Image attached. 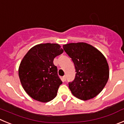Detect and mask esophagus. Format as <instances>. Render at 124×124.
Here are the masks:
<instances>
[{
  "instance_id": "esophagus-1",
  "label": "esophagus",
  "mask_w": 124,
  "mask_h": 124,
  "mask_svg": "<svg viewBox=\"0 0 124 124\" xmlns=\"http://www.w3.org/2000/svg\"><path fill=\"white\" fill-rule=\"evenodd\" d=\"M62 80H63V81H66V76H63V77H62Z\"/></svg>"
}]
</instances>
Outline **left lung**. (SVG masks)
<instances>
[{"label": "left lung", "mask_w": 124, "mask_h": 124, "mask_svg": "<svg viewBox=\"0 0 124 124\" xmlns=\"http://www.w3.org/2000/svg\"><path fill=\"white\" fill-rule=\"evenodd\" d=\"M63 48L76 70L75 79L69 83L72 94L82 100L94 98L103 89L109 78V66L105 57L86 43L66 44Z\"/></svg>", "instance_id": "1"}]
</instances>
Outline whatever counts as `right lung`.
<instances>
[{
    "instance_id": "obj_1",
    "label": "right lung",
    "mask_w": 124,
    "mask_h": 124,
    "mask_svg": "<svg viewBox=\"0 0 124 124\" xmlns=\"http://www.w3.org/2000/svg\"><path fill=\"white\" fill-rule=\"evenodd\" d=\"M63 52L59 44L41 43L29 49L18 70L23 89L33 99L46 103L54 99L62 81L54 59Z\"/></svg>"
}]
</instances>
